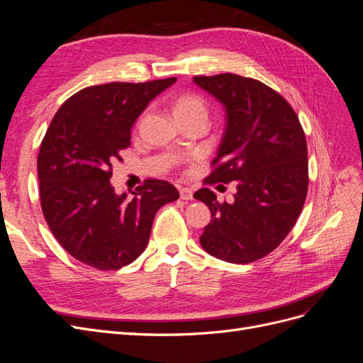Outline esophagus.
Masks as SVG:
<instances>
[{"instance_id":"34e87169","label":"esophagus","mask_w":363,"mask_h":363,"mask_svg":"<svg viewBox=\"0 0 363 363\" xmlns=\"http://www.w3.org/2000/svg\"><path fill=\"white\" fill-rule=\"evenodd\" d=\"M180 199L184 201L192 200V191L189 188H180Z\"/></svg>"}]
</instances>
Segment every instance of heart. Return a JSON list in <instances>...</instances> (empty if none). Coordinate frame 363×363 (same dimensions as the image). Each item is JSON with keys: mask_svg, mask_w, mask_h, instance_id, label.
I'll return each instance as SVG.
<instances>
[{"mask_svg": "<svg viewBox=\"0 0 363 363\" xmlns=\"http://www.w3.org/2000/svg\"><path fill=\"white\" fill-rule=\"evenodd\" d=\"M171 111L175 121L183 119H201L206 121L208 115V107L204 98L199 94L186 92L172 98Z\"/></svg>", "mask_w": 363, "mask_h": 363, "instance_id": "obj_1", "label": "heart"}]
</instances>
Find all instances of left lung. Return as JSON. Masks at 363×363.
<instances>
[{"label":"left lung","instance_id":"1","mask_svg":"<svg viewBox=\"0 0 363 363\" xmlns=\"http://www.w3.org/2000/svg\"><path fill=\"white\" fill-rule=\"evenodd\" d=\"M225 111V128L207 183L236 182L233 203H218L207 188L194 194L212 219L200 236L208 255L250 263L276 250L306 200L307 145L294 108L259 80L236 74L194 77Z\"/></svg>","mask_w":363,"mask_h":363}]
</instances>
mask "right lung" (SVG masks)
I'll use <instances>...</instances> for the list:
<instances>
[{"label":"right lung","instance_id":"1","mask_svg":"<svg viewBox=\"0 0 363 363\" xmlns=\"http://www.w3.org/2000/svg\"><path fill=\"white\" fill-rule=\"evenodd\" d=\"M175 77L147 83H107L82 89L62 104L38 157L40 206L69 255L96 269H119L148 245L159 208L179 200L164 180L116 194L112 163L130 145L131 127Z\"/></svg>","mask_w":363,"mask_h":363}]
</instances>
